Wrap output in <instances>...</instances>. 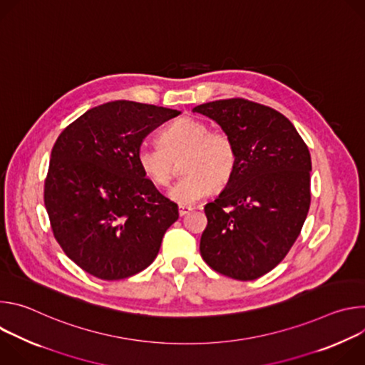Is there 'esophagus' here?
I'll list each match as a JSON object with an SVG mask.
<instances>
[{"instance_id": "1", "label": "esophagus", "mask_w": 365, "mask_h": 365, "mask_svg": "<svg viewBox=\"0 0 365 365\" xmlns=\"http://www.w3.org/2000/svg\"><path fill=\"white\" fill-rule=\"evenodd\" d=\"M190 211H192L190 206H186V205H180V206H179V215H180V217H185V215L189 214Z\"/></svg>"}]
</instances>
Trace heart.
Segmentation results:
<instances>
[{
    "mask_svg": "<svg viewBox=\"0 0 365 365\" xmlns=\"http://www.w3.org/2000/svg\"><path fill=\"white\" fill-rule=\"evenodd\" d=\"M180 164L185 178L172 189L170 197L192 205L225 186L237 166V151L231 137L221 130H210L206 123L185 117L159 135V147H141L137 165L155 186H169Z\"/></svg>",
    "mask_w": 365,
    "mask_h": 365,
    "instance_id": "1",
    "label": "heart"
}]
</instances>
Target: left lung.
<instances>
[{
    "label": "left lung",
    "instance_id": "obj_1",
    "mask_svg": "<svg viewBox=\"0 0 365 365\" xmlns=\"http://www.w3.org/2000/svg\"><path fill=\"white\" fill-rule=\"evenodd\" d=\"M217 121L237 151L220 196L205 205L200 255L215 272L255 280L273 270L299 237L310 206V153L279 111L244 98L192 110Z\"/></svg>",
    "mask_w": 365,
    "mask_h": 365
}]
</instances>
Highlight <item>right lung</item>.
Returning a JSON list of instances; mask_svg holds the SVG:
<instances>
[{"label":"right lung","instance_id":"right-lung-1","mask_svg":"<svg viewBox=\"0 0 365 365\" xmlns=\"http://www.w3.org/2000/svg\"><path fill=\"white\" fill-rule=\"evenodd\" d=\"M180 114L133 101L88 110L58 137L44 206L65 254L86 273L121 280L148 267L178 205L143 175L137 151L154 128Z\"/></svg>","mask_w":365,"mask_h":365}]
</instances>
